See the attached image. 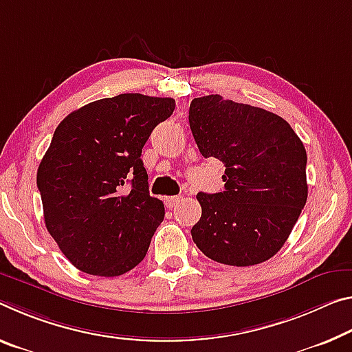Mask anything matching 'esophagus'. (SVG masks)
<instances>
[{
	"label": "esophagus",
	"instance_id": "1",
	"mask_svg": "<svg viewBox=\"0 0 352 352\" xmlns=\"http://www.w3.org/2000/svg\"><path fill=\"white\" fill-rule=\"evenodd\" d=\"M183 200V197H180V196H174V197H166L164 199V204H166V206L167 208H175V206L180 204Z\"/></svg>",
	"mask_w": 352,
	"mask_h": 352
}]
</instances>
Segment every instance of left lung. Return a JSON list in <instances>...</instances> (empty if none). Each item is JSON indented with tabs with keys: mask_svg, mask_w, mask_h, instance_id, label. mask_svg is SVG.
<instances>
[{
	"mask_svg": "<svg viewBox=\"0 0 352 352\" xmlns=\"http://www.w3.org/2000/svg\"><path fill=\"white\" fill-rule=\"evenodd\" d=\"M189 126L204 158L226 166L224 191L199 192L196 246L222 265L252 266L274 256L307 202V153L280 116L221 96L194 98Z\"/></svg>",
	"mask_w": 352,
	"mask_h": 352,
	"instance_id": "left-lung-1",
	"label": "left lung"
}]
</instances>
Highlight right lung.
<instances>
[{
    "label": "right lung",
    "mask_w": 352,
    "mask_h": 352,
    "mask_svg": "<svg viewBox=\"0 0 352 352\" xmlns=\"http://www.w3.org/2000/svg\"><path fill=\"white\" fill-rule=\"evenodd\" d=\"M174 109V98L120 94L82 106L56 128L37 188L47 230L80 271L122 276L146 256L164 205L150 196L141 153Z\"/></svg>",
    "instance_id": "add662e5"
}]
</instances>
